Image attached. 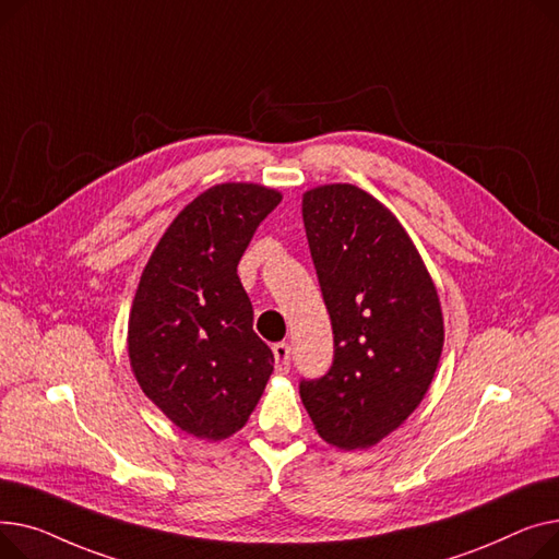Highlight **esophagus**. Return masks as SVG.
<instances>
[{"label":"esophagus","instance_id":"obj_1","mask_svg":"<svg viewBox=\"0 0 559 559\" xmlns=\"http://www.w3.org/2000/svg\"><path fill=\"white\" fill-rule=\"evenodd\" d=\"M273 354H275V370L280 374H286L288 366H290V347H288V343H275L273 345Z\"/></svg>","mask_w":559,"mask_h":559}]
</instances>
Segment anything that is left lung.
Returning a JSON list of instances; mask_svg holds the SVG:
<instances>
[{
	"mask_svg": "<svg viewBox=\"0 0 559 559\" xmlns=\"http://www.w3.org/2000/svg\"><path fill=\"white\" fill-rule=\"evenodd\" d=\"M311 259L332 318L334 364L300 397L318 436L368 449L408 419L444 345L436 284L404 229L372 193L349 182L302 193Z\"/></svg>",
	"mask_w": 559,
	"mask_h": 559,
	"instance_id": "1",
	"label": "left lung"
}]
</instances>
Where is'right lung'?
<instances>
[{"instance_id":"1","label":"right lung","mask_w":559,"mask_h":559,"mask_svg":"<svg viewBox=\"0 0 559 559\" xmlns=\"http://www.w3.org/2000/svg\"><path fill=\"white\" fill-rule=\"evenodd\" d=\"M280 201L277 189L254 182L210 187L171 221L140 277L128 318L130 370L144 395L199 440L243 429L273 372L237 266Z\"/></svg>"}]
</instances>
